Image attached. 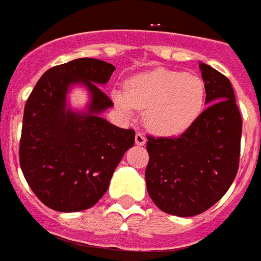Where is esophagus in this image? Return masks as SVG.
<instances>
[{
  "label": "esophagus",
  "mask_w": 261,
  "mask_h": 261,
  "mask_svg": "<svg viewBox=\"0 0 261 261\" xmlns=\"http://www.w3.org/2000/svg\"><path fill=\"white\" fill-rule=\"evenodd\" d=\"M135 141H136V145H138V146H142V145L146 144V137H145L142 133H136Z\"/></svg>",
  "instance_id": "1"
}]
</instances>
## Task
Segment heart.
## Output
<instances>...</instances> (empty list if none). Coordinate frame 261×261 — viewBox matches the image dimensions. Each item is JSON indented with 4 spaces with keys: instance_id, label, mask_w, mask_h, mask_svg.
<instances>
[{
    "instance_id": "obj_1",
    "label": "heart",
    "mask_w": 261,
    "mask_h": 261,
    "mask_svg": "<svg viewBox=\"0 0 261 261\" xmlns=\"http://www.w3.org/2000/svg\"><path fill=\"white\" fill-rule=\"evenodd\" d=\"M112 99L124 115L145 110L144 123L158 136L181 135L201 114L205 85L183 71L154 69L128 80L125 91L114 90Z\"/></svg>"
}]
</instances>
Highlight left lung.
Wrapping results in <instances>:
<instances>
[{"label":"left lung","instance_id":"left-lung-1","mask_svg":"<svg viewBox=\"0 0 261 261\" xmlns=\"http://www.w3.org/2000/svg\"><path fill=\"white\" fill-rule=\"evenodd\" d=\"M206 110L175 138L149 137L146 188L165 213L192 217L227 192L239 166L242 117L229 78L200 62Z\"/></svg>","mask_w":261,"mask_h":261}]
</instances>
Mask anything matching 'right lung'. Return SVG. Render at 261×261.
Here are the masks:
<instances>
[{
  "label": "right lung",
  "instance_id": "right-lung-1",
  "mask_svg": "<svg viewBox=\"0 0 261 261\" xmlns=\"http://www.w3.org/2000/svg\"><path fill=\"white\" fill-rule=\"evenodd\" d=\"M114 70L102 60H73L48 69L27 99L20 168L38 199L53 211L73 213L94 206L135 145L133 129L119 128L100 116L114 107L100 89ZM77 86L89 94L85 110L68 105L67 94Z\"/></svg>",
  "mask_w": 261,
  "mask_h": 261
}]
</instances>
